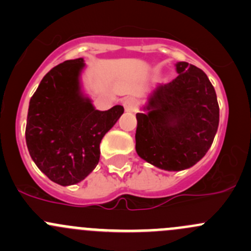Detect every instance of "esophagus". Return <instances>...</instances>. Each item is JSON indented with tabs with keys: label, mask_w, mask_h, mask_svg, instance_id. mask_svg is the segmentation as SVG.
Returning a JSON list of instances; mask_svg holds the SVG:
<instances>
[{
	"label": "esophagus",
	"mask_w": 251,
	"mask_h": 251,
	"mask_svg": "<svg viewBox=\"0 0 251 251\" xmlns=\"http://www.w3.org/2000/svg\"><path fill=\"white\" fill-rule=\"evenodd\" d=\"M123 105L125 108V110L130 111V113L137 110V103H136V100L133 98H125L123 102Z\"/></svg>",
	"instance_id": "esophagus-1"
}]
</instances>
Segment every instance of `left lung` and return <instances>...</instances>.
<instances>
[{
  "mask_svg": "<svg viewBox=\"0 0 251 251\" xmlns=\"http://www.w3.org/2000/svg\"><path fill=\"white\" fill-rule=\"evenodd\" d=\"M176 69L178 76L155 88L148 114H136L137 154L168 171L184 170L203 158L220 118L216 92L203 70L187 62Z\"/></svg>",
  "mask_w": 251,
  "mask_h": 251,
  "instance_id": "left-lung-1",
  "label": "left lung"
}]
</instances>
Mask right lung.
I'll list each match as a JSON object with an SVG mask.
<instances>
[{
    "label": "right lung",
    "instance_id": "right-lung-1",
    "mask_svg": "<svg viewBox=\"0 0 251 251\" xmlns=\"http://www.w3.org/2000/svg\"><path fill=\"white\" fill-rule=\"evenodd\" d=\"M83 59L50 69L30 100L25 140L30 156L50 181L69 186L82 181L100 161V144L124 107L96 110L78 87Z\"/></svg>",
    "mask_w": 251,
    "mask_h": 251
}]
</instances>
